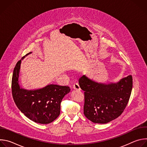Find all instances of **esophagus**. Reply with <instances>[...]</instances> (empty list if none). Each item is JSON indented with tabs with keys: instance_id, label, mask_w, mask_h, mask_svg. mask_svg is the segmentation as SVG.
<instances>
[{
	"instance_id": "obj_1",
	"label": "esophagus",
	"mask_w": 147,
	"mask_h": 147,
	"mask_svg": "<svg viewBox=\"0 0 147 147\" xmlns=\"http://www.w3.org/2000/svg\"><path fill=\"white\" fill-rule=\"evenodd\" d=\"M73 88L76 90H80V87L79 86V84L78 83H74L73 86Z\"/></svg>"
}]
</instances>
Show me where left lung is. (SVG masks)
Returning <instances> with one entry per match:
<instances>
[{"instance_id": "left-lung-1", "label": "left lung", "mask_w": 147, "mask_h": 147, "mask_svg": "<svg viewBox=\"0 0 147 147\" xmlns=\"http://www.w3.org/2000/svg\"><path fill=\"white\" fill-rule=\"evenodd\" d=\"M84 91V114L95 123H107L121 115L129 100L133 77L129 76L116 84L98 83L82 76L78 80Z\"/></svg>"}]
</instances>
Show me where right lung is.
Wrapping results in <instances>:
<instances>
[{
  "instance_id": "add662e5",
  "label": "right lung",
  "mask_w": 147,
  "mask_h": 147,
  "mask_svg": "<svg viewBox=\"0 0 147 147\" xmlns=\"http://www.w3.org/2000/svg\"><path fill=\"white\" fill-rule=\"evenodd\" d=\"M21 61L22 60L17 61L12 76L11 92L14 102L19 110L32 121L40 124L50 123L59 116L61 100L70 88L67 86L53 84L34 91L20 88L18 76Z\"/></svg>"
}]
</instances>
